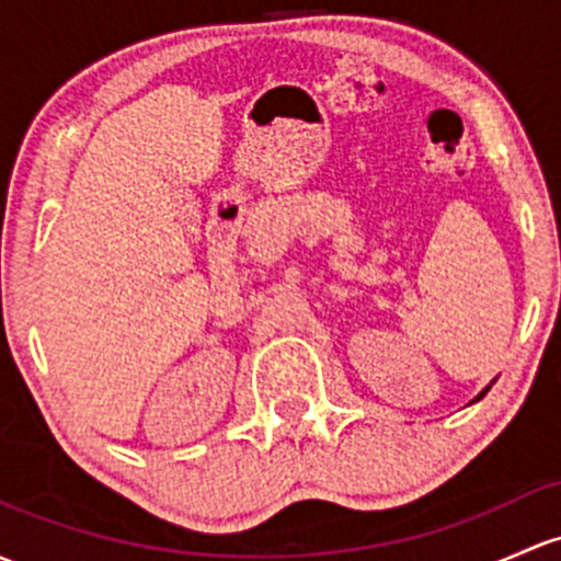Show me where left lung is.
I'll list each match as a JSON object with an SVG mask.
<instances>
[{"label":"left lung","instance_id":"8db88e82","mask_svg":"<svg viewBox=\"0 0 561 561\" xmlns=\"http://www.w3.org/2000/svg\"><path fill=\"white\" fill-rule=\"evenodd\" d=\"M486 392H489V387H486V389H481V392H479V394H476V400H481V398H483V394H486ZM476 400H473V403H476Z\"/></svg>","mask_w":561,"mask_h":561}]
</instances>
